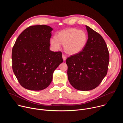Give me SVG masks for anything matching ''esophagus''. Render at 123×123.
<instances>
[{
  "mask_svg": "<svg viewBox=\"0 0 123 123\" xmlns=\"http://www.w3.org/2000/svg\"><path fill=\"white\" fill-rule=\"evenodd\" d=\"M62 58H63V60H64V61H65V60H66V59H67V56H66L65 55L63 54V55H62Z\"/></svg>",
  "mask_w": 123,
  "mask_h": 123,
  "instance_id": "esophagus-1",
  "label": "esophagus"
}]
</instances>
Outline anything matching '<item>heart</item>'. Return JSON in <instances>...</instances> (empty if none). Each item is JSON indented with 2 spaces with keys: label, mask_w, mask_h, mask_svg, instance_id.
Instances as JSON below:
<instances>
[{
  "label": "heart",
  "mask_w": 123,
  "mask_h": 123,
  "mask_svg": "<svg viewBox=\"0 0 123 123\" xmlns=\"http://www.w3.org/2000/svg\"><path fill=\"white\" fill-rule=\"evenodd\" d=\"M87 40V34L85 31L69 28L59 31L56 36V39H51L50 44L55 49L60 48V44H63L67 54L75 55L84 48Z\"/></svg>",
  "instance_id": "1"
}]
</instances>
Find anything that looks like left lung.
Returning a JSON list of instances; mask_svg holds the SVG:
<instances>
[{"label":"left lung","mask_w":123,"mask_h":123,"mask_svg":"<svg viewBox=\"0 0 123 123\" xmlns=\"http://www.w3.org/2000/svg\"><path fill=\"white\" fill-rule=\"evenodd\" d=\"M88 39L84 48L78 54L68 57V79L80 91H90L98 86L107 74L109 52L101 35L86 26Z\"/></svg>","instance_id":"obj_1"}]
</instances>
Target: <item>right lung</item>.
Masks as SVG:
<instances>
[{
  "label": "right lung",
  "instance_id": "1",
  "mask_svg": "<svg viewBox=\"0 0 123 123\" xmlns=\"http://www.w3.org/2000/svg\"><path fill=\"white\" fill-rule=\"evenodd\" d=\"M52 30L45 25L30 26L20 33L13 46V72L26 89H46L52 81L54 71L63 62L61 51L49 50Z\"/></svg>",
  "mask_w": 123,
  "mask_h": 123
}]
</instances>
